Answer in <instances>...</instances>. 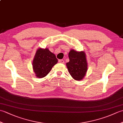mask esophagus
Segmentation results:
<instances>
[{
  "label": "esophagus",
  "mask_w": 123,
  "mask_h": 123,
  "mask_svg": "<svg viewBox=\"0 0 123 123\" xmlns=\"http://www.w3.org/2000/svg\"><path fill=\"white\" fill-rule=\"evenodd\" d=\"M59 63H64V61L63 60H59Z\"/></svg>",
  "instance_id": "obj_1"
}]
</instances>
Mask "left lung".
I'll use <instances>...</instances> for the list:
<instances>
[{
    "label": "left lung",
    "instance_id": "8db88e82",
    "mask_svg": "<svg viewBox=\"0 0 123 123\" xmlns=\"http://www.w3.org/2000/svg\"><path fill=\"white\" fill-rule=\"evenodd\" d=\"M69 62L66 65L70 74L75 80L83 79L88 70L86 55L84 51L77 52L71 49L69 53Z\"/></svg>",
    "mask_w": 123,
    "mask_h": 123
}]
</instances>
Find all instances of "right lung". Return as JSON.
<instances>
[{"mask_svg": "<svg viewBox=\"0 0 123 123\" xmlns=\"http://www.w3.org/2000/svg\"><path fill=\"white\" fill-rule=\"evenodd\" d=\"M57 63L55 55L48 48L38 49L32 62L33 69L36 77L39 78L45 77Z\"/></svg>", "mask_w": 123, "mask_h": 123, "instance_id": "1", "label": "right lung"}]
</instances>
